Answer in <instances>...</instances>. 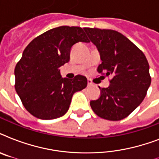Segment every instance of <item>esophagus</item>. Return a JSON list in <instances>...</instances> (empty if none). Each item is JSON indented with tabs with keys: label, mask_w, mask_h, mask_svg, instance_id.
Here are the masks:
<instances>
[{
	"label": "esophagus",
	"mask_w": 159,
	"mask_h": 159,
	"mask_svg": "<svg viewBox=\"0 0 159 159\" xmlns=\"http://www.w3.org/2000/svg\"><path fill=\"white\" fill-rule=\"evenodd\" d=\"M92 85H93V83H92V82L91 81V79H87V86H88V87H91Z\"/></svg>",
	"instance_id": "esophagus-1"
}]
</instances>
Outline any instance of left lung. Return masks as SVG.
Returning a JSON list of instances; mask_svg holds the SVG:
<instances>
[{"mask_svg": "<svg viewBox=\"0 0 159 159\" xmlns=\"http://www.w3.org/2000/svg\"><path fill=\"white\" fill-rule=\"evenodd\" d=\"M99 51L101 74L111 76L110 85L101 88V97L91 101L92 111L101 118L120 120L143 102L151 83L145 55L122 34L112 30L85 28Z\"/></svg>", "mask_w": 159, "mask_h": 159, "instance_id": "left-lung-1", "label": "left lung"}]
</instances>
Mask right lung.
Returning a JSON list of instances; mask_svg holds the SVG:
<instances>
[{"instance_id":"add662e5","label":"right lung","mask_w":159,"mask_h":159,"mask_svg":"<svg viewBox=\"0 0 159 159\" xmlns=\"http://www.w3.org/2000/svg\"><path fill=\"white\" fill-rule=\"evenodd\" d=\"M78 42L90 40L83 29L60 26L34 39L15 68V88L25 108L36 118L53 120L66 114L75 92L87 87V77L62 78L59 67L69 62Z\"/></svg>"}]
</instances>
